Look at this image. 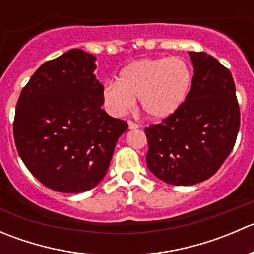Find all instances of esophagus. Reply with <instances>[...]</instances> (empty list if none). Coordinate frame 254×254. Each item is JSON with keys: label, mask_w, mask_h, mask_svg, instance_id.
Here are the masks:
<instances>
[{"label": "esophagus", "mask_w": 254, "mask_h": 254, "mask_svg": "<svg viewBox=\"0 0 254 254\" xmlns=\"http://www.w3.org/2000/svg\"><path fill=\"white\" fill-rule=\"evenodd\" d=\"M127 124H129V129L130 130H136V129H139V127H140V125L136 124V123H134L132 120H129V123H127Z\"/></svg>", "instance_id": "34e87169"}]
</instances>
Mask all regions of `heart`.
I'll use <instances>...</instances> for the list:
<instances>
[{
  "label": "heart",
  "instance_id": "obj_1",
  "mask_svg": "<svg viewBox=\"0 0 254 254\" xmlns=\"http://www.w3.org/2000/svg\"><path fill=\"white\" fill-rule=\"evenodd\" d=\"M193 83V70L179 56L145 58L132 61L104 84L103 98L114 114H124L140 98L143 114L162 120L183 106Z\"/></svg>",
  "mask_w": 254,
  "mask_h": 254
}]
</instances>
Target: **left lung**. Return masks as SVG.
Returning a JSON list of instances; mask_svg holds the SVG:
<instances>
[{
    "label": "left lung",
    "mask_w": 254,
    "mask_h": 254,
    "mask_svg": "<svg viewBox=\"0 0 254 254\" xmlns=\"http://www.w3.org/2000/svg\"><path fill=\"white\" fill-rule=\"evenodd\" d=\"M193 83L183 106L145 129L150 172L173 186H193L217 172L234 148L240 108L231 72L206 53L189 51Z\"/></svg>",
    "instance_id": "left-lung-1"
}]
</instances>
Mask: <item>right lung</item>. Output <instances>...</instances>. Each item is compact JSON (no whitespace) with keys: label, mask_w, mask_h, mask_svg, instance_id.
Listing matches in <instances>:
<instances>
[{"label":"right lung","mask_w":254,"mask_h":254,"mask_svg":"<svg viewBox=\"0 0 254 254\" xmlns=\"http://www.w3.org/2000/svg\"><path fill=\"white\" fill-rule=\"evenodd\" d=\"M96 56L71 49L43 64L20 92L13 123L18 153L48 188L82 193L106 176L127 123L102 109Z\"/></svg>","instance_id":"1"}]
</instances>
